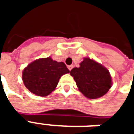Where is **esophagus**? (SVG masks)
Listing matches in <instances>:
<instances>
[{"mask_svg":"<svg viewBox=\"0 0 134 134\" xmlns=\"http://www.w3.org/2000/svg\"><path fill=\"white\" fill-rule=\"evenodd\" d=\"M67 67H68V69H69V70L70 71V70H72V69L73 68V65H69Z\"/></svg>","mask_w":134,"mask_h":134,"instance_id":"esophagus-1","label":"esophagus"}]
</instances>
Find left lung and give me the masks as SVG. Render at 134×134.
<instances>
[{"instance_id": "left-lung-1", "label": "left lung", "mask_w": 134, "mask_h": 134, "mask_svg": "<svg viewBox=\"0 0 134 134\" xmlns=\"http://www.w3.org/2000/svg\"><path fill=\"white\" fill-rule=\"evenodd\" d=\"M79 90L86 98L96 99L105 95L112 85L110 72L102 64L93 59L85 57L80 64L70 71Z\"/></svg>"}]
</instances>
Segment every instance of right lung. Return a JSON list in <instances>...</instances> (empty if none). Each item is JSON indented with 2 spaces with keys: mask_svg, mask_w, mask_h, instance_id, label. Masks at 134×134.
<instances>
[{
  "mask_svg": "<svg viewBox=\"0 0 134 134\" xmlns=\"http://www.w3.org/2000/svg\"><path fill=\"white\" fill-rule=\"evenodd\" d=\"M69 72L64 62H58L49 57L38 59L25 67L22 80L31 93L44 97L55 90L62 76Z\"/></svg>",
  "mask_w": 134,
  "mask_h": 134,
  "instance_id": "obj_1",
  "label": "right lung"
}]
</instances>
